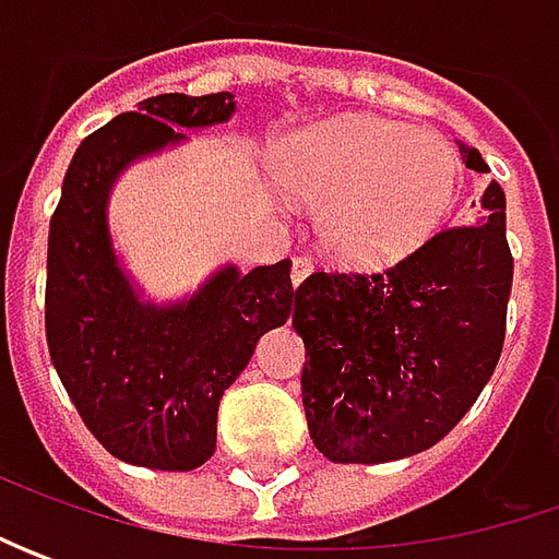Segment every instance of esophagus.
<instances>
[{
    "instance_id": "obj_1",
    "label": "esophagus",
    "mask_w": 559,
    "mask_h": 559,
    "mask_svg": "<svg viewBox=\"0 0 559 559\" xmlns=\"http://www.w3.org/2000/svg\"><path fill=\"white\" fill-rule=\"evenodd\" d=\"M311 270H313V258H308V254L295 258V261H292V283L298 286V283H301V280L311 273Z\"/></svg>"
}]
</instances>
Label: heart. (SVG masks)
Segmentation results:
<instances>
[{"label":"heart","mask_w":559,"mask_h":559,"mask_svg":"<svg viewBox=\"0 0 559 559\" xmlns=\"http://www.w3.org/2000/svg\"><path fill=\"white\" fill-rule=\"evenodd\" d=\"M457 174L441 136L376 118L298 130L276 158L286 195L320 211L326 248L357 267H385L423 246L451 214Z\"/></svg>","instance_id":"1"}]
</instances>
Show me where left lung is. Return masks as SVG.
<instances>
[{
    "instance_id": "1",
    "label": "left lung",
    "mask_w": 559,
    "mask_h": 559,
    "mask_svg": "<svg viewBox=\"0 0 559 559\" xmlns=\"http://www.w3.org/2000/svg\"><path fill=\"white\" fill-rule=\"evenodd\" d=\"M461 155L488 174L476 148L461 145ZM504 207V189L491 180L479 221L444 226L392 267L313 270L298 286L301 401L323 457L419 454L483 395L504 348L513 283Z\"/></svg>"
}]
</instances>
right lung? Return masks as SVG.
<instances>
[{
    "label": "right lung",
    "instance_id": "right-lung-1",
    "mask_svg": "<svg viewBox=\"0 0 559 559\" xmlns=\"http://www.w3.org/2000/svg\"><path fill=\"white\" fill-rule=\"evenodd\" d=\"M236 111L229 93H164L90 133L49 224L46 342L61 385L108 454L186 473L217 444V407L258 338L292 317V261L217 270L189 301H140L108 233V195L142 155Z\"/></svg>",
    "mask_w": 559,
    "mask_h": 559
}]
</instances>
